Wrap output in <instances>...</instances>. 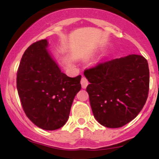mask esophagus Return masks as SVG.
I'll use <instances>...</instances> for the list:
<instances>
[{
    "label": "esophagus",
    "instance_id": "obj_1",
    "mask_svg": "<svg viewBox=\"0 0 159 159\" xmlns=\"http://www.w3.org/2000/svg\"><path fill=\"white\" fill-rule=\"evenodd\" d=\"M81 86H82V88L85 89L86 87H87V86L88 85L89 82L87 81V79L84 77H83L81 78Z\"/></svg>",
    "mask_w": 159,
    "mask_h": 159
}]
</instances>
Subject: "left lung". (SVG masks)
<instances>
[{"mask_svg": "<svg viewBox=\"0 0 159 159\" xmlns=\"http://www.w3.org/2000/svg\"><path fill=\"white\" fill-rule=\"evenodd\" d=\"M84 76L93 114L103 126L120 128L138 116L147 99L149 71L147 61L129 54L87 69Z\"/></svg>", "mask_w": 159, "mask_h": 159, "instance_id": "8db88e82", "label": "left lung"}]
</instances>
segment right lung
Masks as SVG:
<instances>
[{"mask_svg": "<svg viewBox=\"0 0 159 159\" xmlns=\"http://www.w3.org/2000/svg\"><path fill=\"white\" fill-rule=\"evenodd\" d=\"M47 39L33 43L24 53L17 72L18 93L25 114L36 126L52 131L65 125L81 75L61 72L47 48Z\"/></svg>", "mask_w": 159, "mask_h": 159, "instance_id": "right-lung-1", "label": "right lung"}]
</instances>
